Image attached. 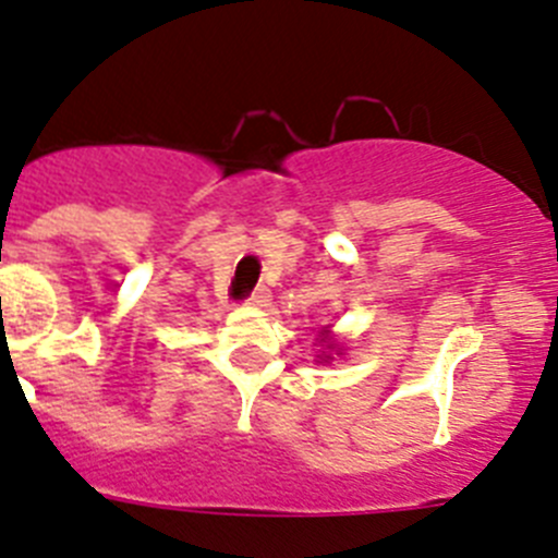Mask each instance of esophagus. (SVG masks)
<instances>
[{
    "label": "esophagus",
    "instance_id": "34e87169",
    "mask_svg": "<svg viewBox=\"0 0 558 558\" xmlns=\"http://www.w3.org/2000/svg\"><path fill=\"white\" fill-rule=\"evenodd\" d=\"M269 298H272V291H269L267 286H255V289L250 291V298L244 300V303H247V305H258V308H260V305H269Z\"/></svg>",
    "mask_w": 558,
    "mask_h": 558
}]
</instances>
